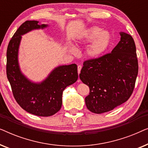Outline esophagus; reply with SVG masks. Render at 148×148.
Masks as SVG:
<instances>
[{
	"label": "esophagus",
	"instance_id": "obj_1",
	"mask_svg": "<svg viewBox=\"0 0 148 148\" xmlns=\"http://www.w3.org/2000/svg\"><path fill=\"white\" fill-rule=\"evenodd\" d=\"M82 65H78V66H77V71H78V73H79V74L80 73L81 70H82ZM79 81H80V80H79Z\"/></svg>",
	"mask_w": 148,
	"mask_h": 148
}]
</instances>
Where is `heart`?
Instances as JSON below:
<instances>
[{"mask_svg":"<svg viewBox=\"0 0 148 148\" xmlns=\"http://www.w3.org/2000/svg\"><path fill=\"white\" fill-rule=\"evenodd\" d=\"M86 49V54L92 59L100 58L108 49L111 41V36L107 30H102L98 26H92L83 32L79 38L78 44L90 43ZM70 52L77 53V48L73 44L69 46Z\"/></svg>","mask_w":148,"mask_h":148,"instance_id":"b5f03b06","label":"heart"}]
</instances>
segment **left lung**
<instances>
[{
  "instance_id": "1",
  "label": "left lung",
  "mask_w": 148,
  "mask_h": 148,
  "mask_svg": "<svg viewBox=\"0 0 148 148\" xmlns=\"http://www.w3.org/2000/svg\"><path fill=\"white\" fill-rule=\"evenodd\" d=\"M121 40L111 53L85 61L79 74L90 88L87 108L96 114L112 110L128 100L138 74L136 47L132 36L121 32Z\"/></svg>"
}]
</instances>
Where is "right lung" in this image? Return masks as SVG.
Masks as SVG:
<instances>
[{"mask_svg":"<svg viewBox=\"0 0 148 148\" xmlns=\"http://www.w3.org/2000/svg\"><path fill=\"white\" fill-rule=\"evenodd\" d=\"M48 26L38 21L24 22L10 40L7 51V76L14 98L23 110L39 116H50L58 112L64 90L78 79L75 64L56 66L40 82L30 80L22 73L19 62L22 36Z\"/></svg>","mask_w":148,"mask_h":148,"instance_id":"right-lung-1","label":"right lung"}]
</instances>
